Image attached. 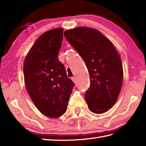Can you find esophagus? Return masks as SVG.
Here are the masks:
<instances>
[{"mask_svg":"<svg viewBox=\"0 0 146 146\" xmlns=\"http://www.w3.org/2000/svg\"><path fill=\"white\" fill-rule=\"evenodd\" d=\"M71 80H73V82L75 83V84H76V78L75 76H73V77H71Z\"/></svg>","mask_w":146,"mask_h":146,"instance_id":"34e87169","label":"esophagus"}]
</instances>
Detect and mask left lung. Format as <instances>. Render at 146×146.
Masks as SVG:
<instances>
[{"mask_svg":"<svg viewBox=\"0 0 146 146\" xmlns=\"http://www.w3.org/2000/svg\"><path fill=\"white\" fill-rule=\"evenodd\" d=\"M64 35L84 59L89 73L90 86L85 100L92 112H106L115 104L122 85L123 71L120 56L109 39L99 31L78 27Z\"/></svg>","mask_w":146,"mask_h":146,"instance_id":"8db88e82","label":"left lung"}]
</instances>
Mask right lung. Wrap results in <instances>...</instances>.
<instances>
[{"label": "right lung", "mask_w": 146, "mask_h": 146, "mask_svg": "<svg viewBox=\"0 0 146 146\" xmlns=\"http://www.w3.org/2000/svg\"><path fill=\"white\" fill-rule=\"evenodd\" d=\"M63 28L47 31L38 37L26 56L25 84L34 104L50 118H58L66 111L75 84L67 77L58 59Z\"/></svg>", "instance_id": "add662e5"}]
</instances>
